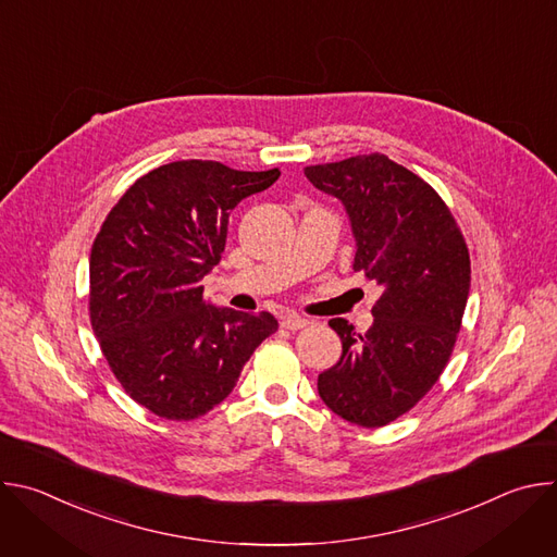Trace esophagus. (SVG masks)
Listing matches in <instances>:
<instances>
[{
    "instance_id": "34e87169",
    "label": "esophagus",
    "mask_w": 557,
    "mask_h": 557,
    "mask_svg": "<svg viewBox=\"0 0 557 557\" xmlns=\"http://www.w3.org/2000/svg\"><path fill=\"white\" fill-rule=\"evenodd\" d=\"M310 322L306 320V317H301V314H297V312H284L282 314V326L286 329V331H301V329H306Z\"/></svg>"
}]
</instances>
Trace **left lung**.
Returning a JSON list of instances; mask_svg holds the SVG:
<instances>
[{"label":"left lung","mask_w":557,"mask_h":557,"mask_svg":"<svg viewBox=\"0 0 557 557\" xmlns=\"http://www.w3.org/2000/svg\"><path fill=\"white\" fill-rule=\"evenodd\" d=\"M304 174L344 202L357 240L352 269L383 288L363 335L342 317L329 322L344 350L317 389L348 423L383 428L423 399L451 357L471 280L465 237L443 198L385 153Z\"/></svg>","instance_id":"1"}]
</instances>
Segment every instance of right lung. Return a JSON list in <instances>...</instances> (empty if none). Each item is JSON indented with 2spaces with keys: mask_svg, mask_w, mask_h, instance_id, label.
I'll list each match as a JSON object with an SVG mask.
<instances>
[{
  "mask_svg": "<svg viewBox=\"0 0 557 557\" xmlns=\"http://www.w3.org/2000/svg\"><path fill=\"white\" fill-rule=\"evenodd\" d=\"M277 178V168L176 161L140 176L101 224L90 256L92 331L123 389L156 417L191 421L213 410L277 331L271 312L202 297L231 209Z\"/></svg>",
  "mask_w": 557,
  "mask_h": 557,
  "instance_id": "1",
  "label": "right lung"
}]
</instances>
